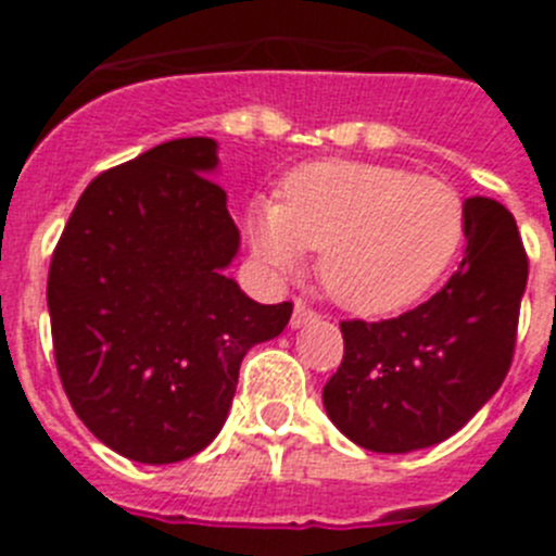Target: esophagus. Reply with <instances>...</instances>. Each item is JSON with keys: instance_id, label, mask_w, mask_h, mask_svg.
Returning <instances> with one entry per match:
<instances>
[{"instance_id": "34e87169", "label": "esophagus", "mask_w": 556, "mask_h": 556, "mask_svg": "<svg viewBox=\"0 0 556 556\" xmlns=\"http://www.w3.org/2000/svg\"><path fill=\"white\" fill-rule=\"evenodd\" d=\"M320 317V314L314 312L312 306H306L303 301L294 303V312H292V328H301V326H308V323H314Z\"/></svg>"}]
</instances>
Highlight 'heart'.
Masks as SVG:
<instances>
[{"label": "heart", "mask_w": 556, "mask_h": 556, "mask_svg": "<svg viewBox=\"0 0 556 556\" xmlns=\"http://www.w3.org/2000/svg\"><path fill=\"white\" fill-rule=\"evenodd\" d=\"M255 253L292 273L301 250L320 253V281L358 314L415 303L451 267L465 236V208L445 180L401 166L320 161L294 169L283 203L250 217Z\"/></svg>", "instance_id": "b5f03b06"}]
</instances>
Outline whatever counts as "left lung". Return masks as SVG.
Wrapping results in <instances>:
<instances>
[{
  "label": "left lung",
  "mask_w": 556,
  "mask_h": 556,
  "mask_svg": "<svg viewBox=\"0 0 556 556\" xmlns=\"http://www.w3.org/2000/svg\"><path fill=\"white\" fill-rule=\"evenodd\" d=\"M468 250L443 289L392 320H342L345 356L323 404L376 454L443 443L488 404L513 365L529 258L495 200L465 203Z\"/></svg>",
  "instance_id": "1"
}]
</instances>
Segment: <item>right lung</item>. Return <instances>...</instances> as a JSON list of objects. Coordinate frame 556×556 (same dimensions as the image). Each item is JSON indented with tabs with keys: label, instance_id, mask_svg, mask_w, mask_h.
I'll list each match as a JSON object with an SVG mask.
<instances>
[{
	"label": "right lung",
	"instance_id": "obj_1",
	"mask_svg": "<svg viewBox=\"0 0 556 556\" xmlns=\"http://www.w3.org/2000/svg\"><path fill=\"white\" fill-rule=\"evenodd\" d=\"M214 139H175L97 175L47 281L68 404L108 448L169 465L219 434L244 353L292 303L262 306L223 273L239 250Z\"/></svg>",
	"mask_w": 556,
	"mask_h": 556
}]
</instances>
